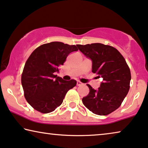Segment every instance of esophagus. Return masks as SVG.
Instances as JSON below:
<instances>
[{
  "mask_svg": "<svg viewBox=\"0 0 148 148\" xmlns=\"http://www.w3.org/2000/svg\"><path fill=\"white\" fill-rule=\"evenodd\" d=\"M83 84L80 81H77V86H81V85H82Z\"/></svg>",
  "mask_w": 148,
  "mask_h": 148,
  "instance_id": "obj_1",
  "label": "esophagus"
}]
</instances>
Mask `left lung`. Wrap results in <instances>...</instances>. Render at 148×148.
I'll return each mask as SVG.
<instances>
[{
  "mask_svg": "<svg viewBox=\"0 0 148 148\" xmlns=\"http://www.w3.org/2000/svg\"><path fill=\"white\" fill-rule=\"evenodd\" d=\"M77 47L90 58L92 72L103 80L97 90L87 84L90 91L82 103L96 115H109L120 107L129 92L132 77L130 68L123 56L111 45L96 43Z\"/></svg>",
  "mask_w": 148,
  "mask_h": 148,
  "instance_id": "8db88e82",
  "label": "left lung"
}]
</instances>
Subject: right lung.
Listing matches in <instances>:
<instances>
[{
    "label": "right lung",
    "mask_w": 148,
    "mask_h": 148,
    "mask_svg": "<svg viewBox=\"0 0 148 148\" xmlns=\"http://www.w3.org/2000/svg\"><path fill=\"white\" fill-rule=\"evenodd\" d=\"M78 50L74 45L53 41L40 45L32 53L23 70L21 84L25 98L33 109L41 113H51L76 86L75 80H64L54 73L70 53Z\"/></svg>",
    "instance_id": "1"
}]
</instances>
